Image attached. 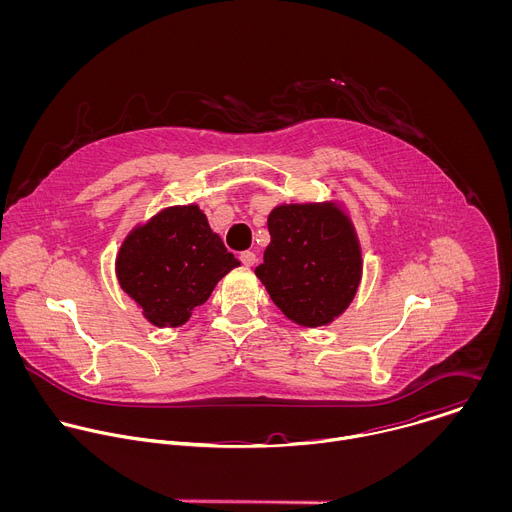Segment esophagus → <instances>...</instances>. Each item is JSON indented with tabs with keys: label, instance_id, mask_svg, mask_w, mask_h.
<instances>
[{
	"label": "esophagus",
	"instance_id": "esophagus-1",
	"mask_svg": "<svg viewBox=\"0 0 512 512\" xmlns=\"http://www.w3.org/2000/svg\"><path fill=\"white\" fill-rule=\"evenodd\" d=\"M241 263L247 267H253L257 263V255L253 251H243L241 253Z\"/></svg>",
	"mask_w": 512,
	"mask_h": 512
}]
</instances>
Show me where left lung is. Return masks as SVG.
<instances>
[{
    "label": "left lung",
    "instance_id": "8db88e82",
    "mask_svg": "<svg viewBox=\"0 0 512 512\" xmlns=\"http://www.w3.org/2000/svg\"><path fill=\"white\" fill-rule=\"evenodd\" d=\"M271 243L255 269L275 306L302 326H324L352 302L362 273L346 216L332 204L277 206L267 218Z\"/></svg>",
    "mask_w": 512,
    "mask_h": 512
}]
</instances>
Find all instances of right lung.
Returning <instances> with one entry per match:
<instances>
[{
    "label": "right lung",
    "instance_id": "obj_1",
    "mask_svg": "<svg viewBox=\"0 0 512 512\" xmlns=\"http://www.w3.org/2000/svg\"><path fill=\"white\" fill-rule=\"evenodd\" d=\"M239 259L210 231L194 204L174 206L137 227L121 245L117 277L125 294L154 326L176 328Z\"/></svg>",
    "mask_w": 512,
    "mask_h": 512
}]
</instances>
